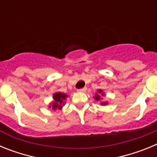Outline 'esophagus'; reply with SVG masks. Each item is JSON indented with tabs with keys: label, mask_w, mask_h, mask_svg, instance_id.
<instances>
[{
	"label": "esophagus",
	"mask_w": 157,
	"mask_h": 157,
	"mask_svg": "<svg viewBox=\"0 0 157 157\" xmlns=\"http://www.w3.org/2000/svg\"><path fill=\"white\" fill-rule=\"evenodd\" d=\"M86 87H83V88H81V89H78L77 91L78 92H86Z\"/></svg>",
	"instance_id": "1"
}]
</instances>
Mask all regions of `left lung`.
I'll return each mask as SVG.
<instances>
[{
	"label": "left lung",
	"instance_id": "1",
	"mask_svg": "<svg viewBox=\"0 0 157 157\" xmlns=\"http://www.w3.org/2000/svg\"><path fill=\"white\" fill-rule=\"evenodd\" d=\"M98 92H99V94H98V95H97V96H95V99L97 100V101H99V100L101 99V95H104V93L102 94V93H101V92H102V90H98ZM102 105H105V103H103Z\"/></svg>",
	"mask_w": 157,
	"mask_h": 157
}]
</instances>
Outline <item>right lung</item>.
I'll return each mask as SVG.
<instances>
[{
  "label": "right lung",
  "mask_w": 157,
  "mask_h": 157,
  "mask_svg": "<svg viewBox=\"0 0 157 157\" xmlns=\"http://www.w3.org/2000/svg\"><path fill=\"white\" fill-rule=\"evenodd\" d=\"M67 98L66 94L61 93H56L53 95L54 102L52 103V109H61L62 105H63V100Z\"/></svg>",
  "instance_id": "obj_1"
}]
</instances>
